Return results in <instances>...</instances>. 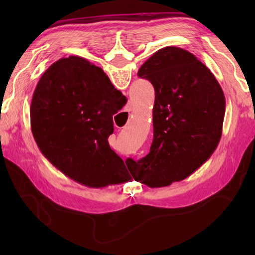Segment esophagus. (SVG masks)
Returning <instances> with one entry per match:
<instances>
[{
    "instance_id": "esophagus-1",
    "label": "esophagus",
    "mask_w": 255,
    "mask_h": 255,
    "mask_svg": "<svg viewBox=\"0 0 255 255\" xmlns=\"http://www.w3.org/2000/svg\"><path fill=\"white\" fill-rule=\"evenodd\" d=\"M126 110H127L128 112H130V111H131V106H130V105H128V106L126 107Z\"/></svg>"
}]
</instances>
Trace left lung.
<instances>
[{"label":"left lung","mask_w":255,"mask_h":255,"mask_svg":"<svg viewBox=\"0 0 255 255\" xmlns=\"http://www.w3.org/2000/svg\"><path fill=\"white\" fill-rule=\"evenodd\" d=\"M138 75L152 83L153 141L139 161L126 160L134 181L154 187L182 181L207 161L223 132L226 100L210 70L178 47L154 52Z\"/></svg>","instance_id":"1"}]
</instances>
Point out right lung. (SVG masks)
Listing matches in <instances>:
<instances>
[{
  "mask_svg": "<svg viewBox=\"0 0 255 255\" xmlns=\"http://www.w3.org/2000/svg\"><path fill=\"white\" fill-rule=\"evenodd\" d=\"M127 103L100 67L70 56L52 63L30 104L31 132L41 153L64 175L102 188L129 181L108 137L113 115Z\"/></svg>",
  "mask_w": 255,
  "mask_h": 255,
  "instance_id": "obj_1",
  "label": "right lung"
}]
</instances>
